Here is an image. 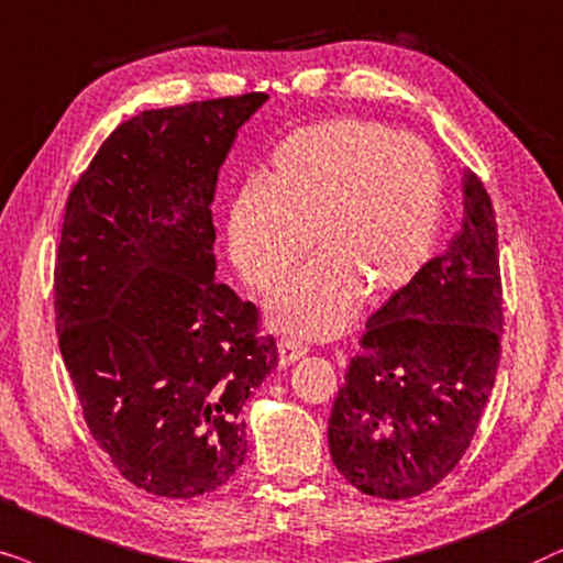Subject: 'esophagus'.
Returning <instances> with one entry per match:
<instances>
[{"label": "esophagus", "mask_w": 563, "mask_h": 563, "mask_svg": "<svg viewBox=\"0 0 563 563\" xmlns=\"http://www.w3.org/2000/svg\"><path fill=\"white\" fill-rule=\"evenodd\" d=\"M309 347H306L303 342H298L296 336H283L280 344H277V360H280V365H290L296 363L298 357H303Z\"/></svg>", "instance_id": "1"}]
</instances>
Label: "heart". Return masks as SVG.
Returning a JSON list of instances; mask_svg holds the SVG:
<instances>
[{"mask_svg": "<svg viewBox=\"0 0 563 563\" xmlns=\"http://www.w3.org/2000/svg\"><path fill=\"white\" fill-rule=\"evenodd\" d=\"M443 175L430 148L363 118L306 125L277 146L262 187L229 208V254L257 294L286 286L309 252L319 260L273 303L283 329L329 336L360 296L380 303L430 260Z\"/></svg>", "mask_w": 563, "mask_h": 563, "instance_id": "1", "label": "heart"}]
</instances>
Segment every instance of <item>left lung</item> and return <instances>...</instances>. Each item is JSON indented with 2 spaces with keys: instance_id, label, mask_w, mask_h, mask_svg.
<instances>
[{
  "instance_id": "8db88e82",
  "label": "left lung",
  "mask_w": 563,
  "mask_h": 563,
  "mask_svg": "<svg viewBox=\"0 0 563 563\" xmlns=\"http://www.w3.org/2000/svg\"><path fill=\"white\" fill-rule=\"evenodd\" d=\"M451 246L373 313L329 417V453L368 497L409 499L459 466L501 355V275L492 198L463 177Z\"/></svg>"
}]
</instances>
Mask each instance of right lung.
<instances>
[{
    "label": "right lung",
    "mask_w": 563,
    "mask_h": 563,
    "mask_svg": "<svg viewBox=\"0 0 563 563\" xmlns=\"http://www.w3.org/2000/svg\"><path fill=\"white\" fill-rule=\"evenodd\" d=\"M265 92L144 110L66 200L54 296L81 415L123 478L190 499L242 466V404L277 365L260 309L213 280V190Z\"/></svg>",
    "instance_id": "add662e5"
}]
</instances>
